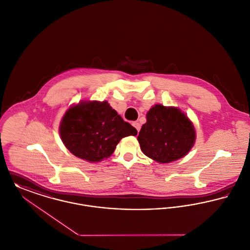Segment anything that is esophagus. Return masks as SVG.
I'll return each instance as SVG.
<instances>
[{
	"label": "esophagus",
	"mask_w": 250,
	"mask_h": 250,
	"mask_svg": "<svg viewBox=\"0 0 250 250\" xmlns=\"http://www.w3.org/2000/svg\"><path fill=\"white\" fill-rule=\"evenodd\" d=\"M132 125L137 129L138 132L140 131V129H141V125H140V123H138V122H133Z\"/></svg>",
	"instance_id": "1"
}]
</instances>
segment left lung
I'll return each mask as SVG.
<instances>
[{"mask_svg": "<svg viewBox=\"0 0 250 250\" xmlns=\"http://www.w3.org/2000/svg\"><path fill=\"white\" fill-rule=\"evenodd\" d=\"M138 141L144 154L161 163L184 157L194 144L191 121L176 107L156 104L146 114Z\"/></svg>", "mask_w": 250, "mask_h": 250, "instance_id": "8db88e82", "label": "left lung"}]
</instances>
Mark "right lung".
<instances>
[{
	"label": "right lung",
	"mask_w": 250,
	"mask_h": 250,
	"mask_svg": "<svg viewBox=\"0 0 250 250\" xmlns=\"http://www.w3.org/2000/svg\"><path fill=\"white\" fill-rule=\"evenodd\" d=\"M61 140L74 156L88 162L108 158L121 139L136 136L137 129L125 122L107 102H83L70 107L61 121Z\"/></svg>",
	"instance_id": "add662e5"
}]
</instances>
